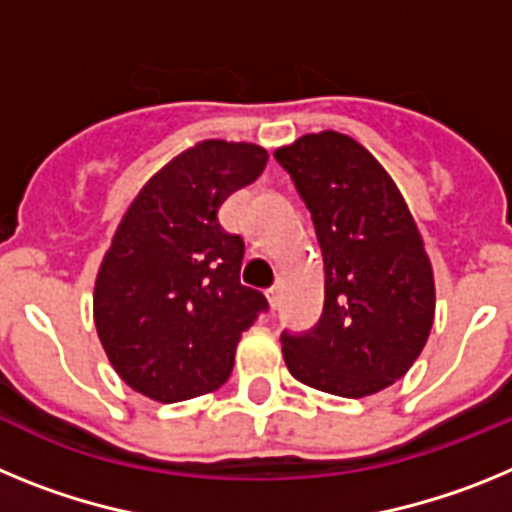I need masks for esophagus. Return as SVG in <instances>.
<instances>
[{
	"label": "esophagus",
	"instance_id": "esophagus-1",
	"mask_svg": "<svg viewBox=\"0 0 512 512\" xmlns=\"http://www.w3.org/2000/svg\"><path fill=\"white\" fill-rule=\"evenodd\" d=\"M266 300H269L271 307L279 305V284H274V287L266 289Z\"/></svg>",
	"mask_w": 512,
	"mask_h": 512
}]
</instances>
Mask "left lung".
<instances>
[{"label":"left lung","instance_id":"obj_1","mask_svg":"<svg viewBox=\"0 0 512 512\" xmlns=\"http://www.w3.org/2000/svg\"><path fill=\"white\" fill-rule=\"evenodd\" d=\"M305 200L325 264L320 323L282 333L289 374L312 390L366 397L405 377L431 336L433 266L392 176L336 130L274 151Z\"/></svg>","mask_w":512,"mask_h":512}]
</instances>
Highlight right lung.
Returning <instances> with one entry per match:
<instances>
[{"mask_svg": "<svg viewBox=\"0 0 512 512\" xmlns=\"http://www.w3.org/2000/svg\"><path fill=\"white\" fill-rule=\"evenodd\" d=\"M269 153L202 140L143 184L94 282V325L128 387L156 402L217 390L266 297L241 284L243 238L217 210L259 179Z\"/></svg>", "mask_w": 512, "mask_h": 512, "instance_id": "add662e5", "label": "right lung"}]
</instances>
